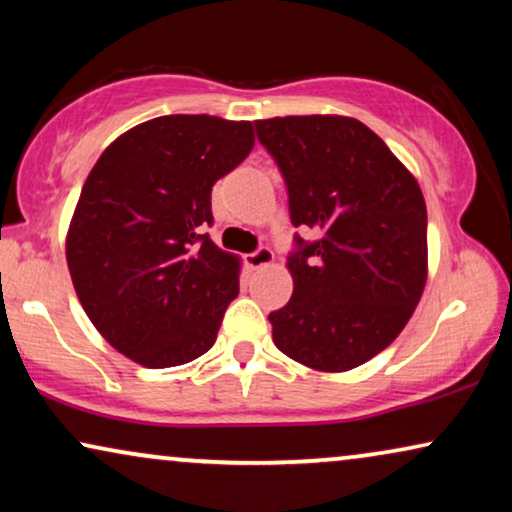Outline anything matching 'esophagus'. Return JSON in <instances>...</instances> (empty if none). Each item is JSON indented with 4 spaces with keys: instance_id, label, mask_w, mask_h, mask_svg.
I'll return each mask as SVG.
<instances>
[{
    "instance_id": "esophagus-1",
    "label": "esophagus",
    "mask_w": 512,
    "mask_h": 512,
    "mask_svg": "<svg viewBox=\"0 0 512 512\" xmlns=\"http://www.w3.org/2000/svg\"><path fill=\"white\" fill-rule=\"evenodd\" d=\"M244 261H247L249 268L258 270V268H265V265H270L272 261H275V254H272L270 247H258L251 251V254L244 256Z\"/></svg>"
}]
</instances>
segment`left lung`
Masks as SVG:
<instances>
[{"mask_svg": "<svg viewBox=\"0 0 512 512\" xmlns=\"http://www.w3.org/2000/svg\"><path fill=\"white\" fill-rule=\"evenodd\" d=\"M282 172L293 228V296L270 312L279 352L307 368L352 370L396 340L426 284V205L389 146L356 118L256 121Z\"/></svg>", "mask_w": 512, "mask_h": 512, "instance_id": "1", "label": "left lung"}]
</instances>
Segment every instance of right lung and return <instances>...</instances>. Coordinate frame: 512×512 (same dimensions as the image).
Returning a JSON list of instances; mask_svg holds the SVG:
<instances>
[{
    "label": "right lung",
    "mask_w": 512,
    "mask_h": 512,
    "mask_svg": "<svg viewBox=\"0 0 512 512\" xmlns=\"http://www.w3.org/2000/svg\"><path fill=\"white\" fill-rule=\"evenodd\" d=\"M254 149L249 121L160 116L107 146L76 205L67 265L102 338L146 368L214 345L240 261L205 233L212 186Z\"/></svg>",
    "instance_id": "1"
}]
</instances>
